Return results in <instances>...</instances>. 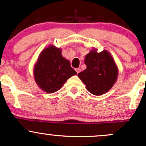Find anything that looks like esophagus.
<instances>
[{"label":"esophagus","mask_w":146,"mask_h":146,"mask_svg":"<svg viewBox=\"0 0 146 146\" xmlns=\"http://www.w3.org/2000/svg\"><path fill=\"white\" fill-rule=\"evenodd\" d=\"M76 71L77 73H79L80 71H81V69H80V68H76Z\"/></svg>","instance_id":"34e87169"}]
</instances>
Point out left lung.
I'll list each match as a JSON object with an SVG mask.
<instances>
[{
    "instance_id": "left-lung-1",
    "label": "left lung",
    "mask_w": 146,
    "mask_h": 146,
    "mask_svg": "<svg viewBox=\"0 0 146 146\" xmlns=\"http://www.w3.org/2000/svg\"><path fill=\"white\" fill-rule=\"evenodd\" d=\"M87 68L78 74L86 85V89L94 95H102L108 92L117 82L118 67L107 50L98 52L92 48L85 57Z\"/></svg>"
}]
</instances>
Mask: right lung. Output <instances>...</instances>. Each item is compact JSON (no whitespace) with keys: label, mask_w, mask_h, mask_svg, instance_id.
I'll use <instances>...</instances> for the list:
<instances>
[{"label":"right lung","mask_w":146,"mask_h":146,"mask_svg":"<svg viewBox=\"0 0 146 146\" xmlns=\"http://www.w3.org/2000/svg\"><path fill=\"white\" fill-rule=\"evenodd\" d=\"M61 49L54 45L44 48L34 66V77L41 90L54 93L61 88L66 80L77 74L65 58Z\"/></svg>","instance_id":"obj_1"}]
</instances>
